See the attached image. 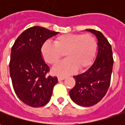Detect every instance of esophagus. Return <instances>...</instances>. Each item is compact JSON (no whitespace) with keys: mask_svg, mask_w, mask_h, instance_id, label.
<instances>
[{"mask_svg":"<svg viewBox=\"0 0 125 125\" xmlns=\"http://www.w3.org/2000/svg\"><path fill=\"white\" fill-rule=\"evenodd\" d=\"M65 79V76H58V79L59 81H62V80H64Z\"/></svg>","mask_w":125,"mask_h":125,"instance_id":"obj_1","label":"esophagus"}]
</instances>
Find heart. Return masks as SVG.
Masks as SVG:
<instances>
[{"instance_id": "heart-1", "label": "heart", "mask_w": 125, "mask_h": 125, "mask_svg": "<svg viewBox=\"0 0 125 125\" xmlns=\"http://www.w3.org/2000/svg\"><path fill=\"white\" fill-rule=\"evenodd\" d=\"M97 50L96 38L90 33L65 34L55 37L54 44L46 42L42 46L41 53L46 63L53 65L62 58L67 59L55 65L52 72L65 76L81 71L92 65Z\"/></svg>"}]
</instances>
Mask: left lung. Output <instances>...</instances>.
I'll return each instance as SVG.
<instances>
[{
	"mask_svg": "<svg viewBox=\"0 0 125 125\" xmlns=\"http://www.w3.org/2000/svg\"><path fill=\"white\" fill-rule=\"evenodd\" d=\"M98 40V52L93 65L83 74L74 76V87L70 91L72 101L82 106H91L100 102L111 83L113 65L111 45L98 31L87 29Z\"/></svg>",
	"mask_w": 125,
	"mask_h": 125,
	"instance_id": "left-lung-1",
	"label": "left lung"
}]
</instances>
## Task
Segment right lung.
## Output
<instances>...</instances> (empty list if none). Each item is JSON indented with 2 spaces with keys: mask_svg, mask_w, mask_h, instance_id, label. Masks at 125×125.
<instances>
[{
  "mask_svg": "<svg viewBox=\"0 0 125 125\" xmlns=\"http://www.w3.org/2000/svg\"><path fill=\"white\" fill-rule=\"evenodd\" d=\"M57 34L43 27H31L23 32L12 46L10 74L13 88L17 97L32 107L48 103L58 82L56 76L48 75L50 68L41 53L46 40Z\"/></svg>",
  "mask_w": 125,
  "mask_h": 125,
  "instance_id": "right-lung-1",
  "label": "right lung"
}]
</instances>
